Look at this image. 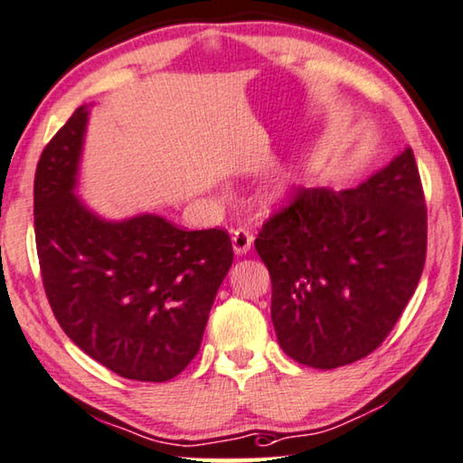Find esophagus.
I'll return each mask as SVG.
<instances>
[{
    "instance_id": "obj_1",
    "label": "esophagus",
    "mask_w": 463,
    "mask_h": 463,
    "mask_svg": "<svg viewBox=\"0 0 463 463\" xmlns=\"http://www.w3.org/2000/svg\"><path fill=\"white\" fill-rule=\"evenodd\" d=\"M251 243H253V234L247 229H243V226H239V229L232 232V250L237 255H243L250 251Z\"/></svg>"
}]
</instances>
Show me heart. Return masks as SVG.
<instances>
[{
	"mask_svg": "<svg viewBox=\"0 0 463 463\" xmlns=\"http://www.w3.org/2000/svg\"><path fill=\"white\" fill-rule=\"evenodd\" d=\"M288 187H291L288 178H280V181H276L274 189H272V199H282V197H285Z\"/></svg>",
	"mask_w": 463,
	"mask_h": 463,
	"instance_id": "1",
	"label": "heart"
}]
</instances>
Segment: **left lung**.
<instances>
[{
  "mask_svg": "<svg viewBox=\"0 0 463 463\" xmlns=\"http://www.w3.org/2000/svg\"><path fill=\"white\" fill-rule=\"evenodd\" d=\"M426 231L411 147L355 189L288 193L255 239L282 351L330 370L381 347L422 276Z\"/></svg>",
  "mask_w": 463,
  "mask_h": 463,
  "instance_id": "left-lung-1",
  "label": "left lung"
}]
</instances>
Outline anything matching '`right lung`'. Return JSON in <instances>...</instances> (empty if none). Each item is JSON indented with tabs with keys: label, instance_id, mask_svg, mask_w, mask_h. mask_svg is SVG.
Masks as SVG:
<instances>
[{
	"label": "right lung",
	"instance_id": "obj_1",
	"mask_svg": "<svg viewBox=\"0 0 463 463\" xmlns=\"http://www.w3.org/2000/svg\"><path fill=\"white\" fill-rule=\"evenodd\" d=\"M87 127L80 106L45 145L33 213L41 279L61 330L122 378L164 383L197 355L232 264L222 229L184 231L143 213L106 222L74 195Z\"/></svg>",
	"mask_w": 463,
	"mask_h": 463
}]
</instances>
